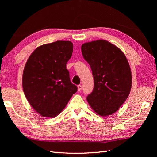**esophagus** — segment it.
Listing matches in <instances>:
<instances>
[{"label":"esophagus","instance_id":"1","mask_svg":"<svg viewBox=\"0 0 157 157\" xmlns=\"http://www.w3.org/2000/svg\"><path fill=\"white\" fill-rule=\"evenodd\" d=\"M82 89V86L81 85H78V91H81Z\"/></svg>","mask_w":157,"mask_h":157}]
</instances>
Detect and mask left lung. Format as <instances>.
Segmentation results:
<instances>
[{
  "label": "left lung",
  "mask_w": 157,
  "mask_h": 157,
  "mask_svg": "<svg viewBox=\"0 0 157 157\" xmlns=\"http://www.w3.org/2000/svg\"><path fill=\"white\" fill-rule=\"evenodd\" d=\"M81 49L94 77V89L87 101L98 115H111L131 91L132 78L128 59L117 46L105 40L84 43Z\"/></svg>",
  "instance_id": "left-lung-1"
}]
</instances>
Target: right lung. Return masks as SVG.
<instances>
[{
    "mask_svg": "<svg viewBox=\"0 0 157 157\" xmlns=\"http://www.w3.org/2000/svg\"><path fill=\"white\" fill-rule=\"evenodd\" d=\"M73 48L70 41L43 44L26 62L22 77L23 92L32 107L42 117L57 116L78 90L66 69Z\"/></svg>",
    "mask_w": 157,
    "mask_h": 157,
    "instance_id": "obj_1",
    "label": "right lung"
}]
</instances>
